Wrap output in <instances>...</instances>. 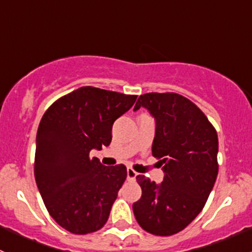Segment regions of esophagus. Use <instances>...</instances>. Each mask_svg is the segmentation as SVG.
Wrapping results in <instances>:
<instances>
[{
	"label": "esophagus",
	"instance_id": "1",
	"mask_svg": "<svg viewBox=\"0 0 252 252\" xmlns=\"http://www.w3.org/2000/svg\"><path fill=\"white\" fill-rule=\"evenodd\" d=\"M136 175H138V173L133 168L126 169V178H128V180H134L136 178Z\"/></svg>",
	"mask_w": 252,
	"mask_h": 252
}]
</instances>
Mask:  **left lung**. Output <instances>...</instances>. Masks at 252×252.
<instances>
[{
	"instance_id": "1",
	"label": "left lung",
	"mask_w": 252,
	"mask_h": 252,
	"mask_svg": "<svg viewBox=\"0 0 252 252\" xmlns=\"http://www.w3.org/2000/svg\"><path fill=\"white\" fill-rule=\"evenodd\" d=\"M149 110L156 119L152 156L163 166L157 185L138 175L142 194L133 204L139 225L154 235L168 236L189 225L202 211L218 174V136L194 102L175 93L139 96L134 111Z\"/></svg>"
}]
</instances>
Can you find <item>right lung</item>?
<instances>
[{
    "label": "right lung",
    "instance_id": "obj_1",
    "mask_svg": "<svg viewBox=\"0 0 252 252\" xmlns=\"http://www.w3.org/2000/svg\"><path fill=\"white\" fill-rule=\"evenodd\" d=\"M136 97L83 86L55 101L40 121L35 180L51 217L73 234L96 232L107 222L126 167H106L89 155L111 144L114 121Z\"/></svg>",
    "mask_w": 252,
    "mask_h": 252
}]
</instances>
